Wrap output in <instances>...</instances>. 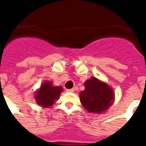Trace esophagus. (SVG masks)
I'll return each instance as SVG.
<instances>
[{"label": "esophagus", "instance_id": "obj_1", "mask_svg": "<svg viewBox=\"0 0 146 146\" xmlns=\"http://www.w3.org/2000/svg\"><path fill=\"white\" fill-rule=\"evenodd\" d=\"M66 92H74V89H66Z\"/></svg>", "mask_w": 146, "mask_h": 146}]
</instances>
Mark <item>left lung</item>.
<instances>
[{
  "mask_svg": "<svg viewBox=\"0 0 146 146\" xmlns=\"http://www.w3.org/2000/svg\"><path fill=\"white\" fill-rule=\"evenodd\" d=\"M80 99L89 113H101L113 104L114 94L105 82L92 77L85 82V90L80 92Z\"/></svg>",
  "mask_w": 146,
  "mask_h": 146,
  "instance_id": "8db88e82",
  "label": "left lung"
}]
</instances>
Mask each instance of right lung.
I'll return each mask as SVG.
<instances>
[{
	"label": "right lung",
	"instance_id": "1",
	"mask_svg": "<svg viewBox=\"0 0 146 146\" xmlns=\"http://www.w3.org/2000/svg\"><path fill=\"white\" fill-rule=\"evenodd\" d=\"M62 92L63 89L60 86H53L52 82L45 81L35 94V101L41 106L48 108L59 98Z\"/></svg>",
	"mask_w": 146,
	"mask_h": 146
}]
</instances>
